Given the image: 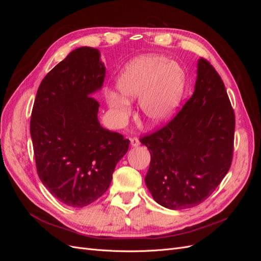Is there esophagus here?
I'll return each instance as SVG.
<instances>
[{
    "label": "esophagus",
    "instance_id": "obj_1",
    "mask_svg": "<svg viewBox=\"0 0 261 261\" xmlns=\"http://www.w3.org/2000/svg\"><path fill=\"white\" fill-rule=\"evenodd\" d=\"M130 145L133 147H137V146L140 145V141H139V139L137 137H132L130 138Z\"/></svg>",
    "mask_w": 261,
    "mask_h": 261
}]
</instances>
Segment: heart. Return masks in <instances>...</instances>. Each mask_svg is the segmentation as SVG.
Listing matches in <instances>:
<instances>
[{
  "label": "heart",
  "instance_id": "obj_1",
  "mask_svg": "<svg viewBox=\"0 0 261 261\" xmlns=\"http://www.w3.org/2000/svg\"><path fill=\"white\" fill-rule=\"evenodd\" d=\"M185 74L174 62L160 55H146L130 62L117 78V89L107 91V102L118 123L130 114L127 99L139 97V110L144 121L158 125L169 118L181 96Z\"/></svg>",
  "mask_w": 261,
  "mask_h": 261
}]
</instances>
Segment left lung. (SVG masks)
Here are the masks:
<instances>
[{
    "label": "left lung",
    "mask_w": 261,
    "mask_h": 261,
    "mask_svg": "<svg viewBox=\"0 0 261 261\" xmlns=\"http://www.w3.org/2000/svg\"><path fill=\"white\" fill-rule=\"evenodd\" d=\"M197 67L193 96L169 123L140 138L151 156L146 185L172 210L206 200L233 159L235 115L224 84L206 59Z\"/></svg>",
    "instance_id": "obj_1"
}]
</instances>
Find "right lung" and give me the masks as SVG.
I'll use <instances>...</instances> for the list:
<instances>
[{
    "instance_id": "right-lung-1",
    "label": "right lung",
    "mask_w": 261,
    "mask_h": 261,
    "mask_svg": "<svg viewBox=\"0 0 261 261\" xmlns=\"http://www.w3.org/2000/svg\"><path fill=\"white\" fill-rule=\"evenodd\" d=\"M105 77L100 52L78 48L45 75L31 112L38 175L55 198L73 208L88 206L107 192L129 146L98 120L100 105L91 96Z\"/></svg>"
}]
</instances>
